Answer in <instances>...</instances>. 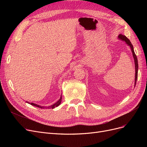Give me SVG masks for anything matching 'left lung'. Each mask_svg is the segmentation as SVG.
Returning a JSON list of instances; mask_svg holds the SVG:
<instances>
[{"mask_svg": "<svg viewBox=\"0 0 147 147\" xmlns=\"http://www.w3.org/2000/svg\"><path fill=\"white\" fill-rule=\"evenodd\" d=\"M119 39L122 40V41H125L126 42V43L130 46L131 51L132 52V55L134 59V62H135V86L136 85V80L138 79V59L136 57V55H135V53L134 52V47L133 45L131 43L130 41L128 39V38L124 35L122 34H119L118 36Z\"/></svg>", "mask_w": 147, "mask_h": 147, "instance_id": "1", "label": "left lung"}]
</instances>
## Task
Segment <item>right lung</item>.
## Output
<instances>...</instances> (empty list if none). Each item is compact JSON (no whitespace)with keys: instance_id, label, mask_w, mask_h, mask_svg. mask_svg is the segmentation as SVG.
I'll list each match as a JSON object with an SVG mask.
<instances>
[{"instance_id":"right-lung-1","label":"right lung","mask_w":147,"mask_h":147,"mask_svg":"<svg viewBox=\"0 0 147 147\" xmlns=\"http://www.w3.org/2000/svg\"><path fill=\"white\" fill-rule=\"evenodd\" d=\"M61 101H62V95H61V97H60L59 99L58 100V101L56 103L53 104V105H51V106H48V107L40 106V105H39L33 103V102H32V103H30V102H28V101H26V102H27V103H28V104H30V105H33V106H35V107H37L40 108V109H55V107H57L59 106V105H60L61 102Z\"/></svg>"}]
</instances>
